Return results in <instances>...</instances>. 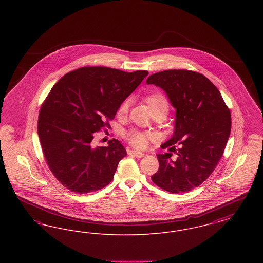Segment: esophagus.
<instances>
[{
  "mask_svg": "<svg viewBox=\"0 0 263 263\" xmlns=\"http://www.w3.org/2000/svg\"><path fill=\"white\" fill-rule=\"evenodd\" d=\"M129 154L132 155V156H134V157H136V158H143V157L145 156L144 153L139 152V151H129Z\"/></svg>",
  "mask_w": 263,
  "mask_h": 263,
  "instance_id": "1",
  "label": "esophagus"
}]
</instances>
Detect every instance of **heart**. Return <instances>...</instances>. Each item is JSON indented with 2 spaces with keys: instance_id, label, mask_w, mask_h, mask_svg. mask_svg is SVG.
I'll use <instances>...</instances> for the list:
<instances>
[{
  "instance_id": "1",
  "label": "heart",
  "mask_w": 263,
  "mask_h": 263,
  "mask_svg": "<svg viewBox=\"0 0 263 263\" xmlns=\"http://www.w3.org/2000/svg\"><path fill=\"white\" fill-rule=\"evenodd\" d=\"M145 101L148 104L151 114H161L164 117L168 112L170 103L167 99L161 92L152 93L145 98ZM128 110V101H124L118 108V115H123ZM151 137V134L147 132L140 131H131L127 134L128 142L136 147V148H144L147 144V140Z\"/></svg>"
}]
</instances>
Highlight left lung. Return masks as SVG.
I'll return each instance as SVG.
<instances>
[{
	"instance_id": "1",
	"label": "left lung",
	"mask_w": 263,
	"mask_h": 263,
	"mask_svg": "<svg viewBox=\"0 0 263 263\" xmlns=\"http://www.w3.org/2000/svg\"><path fill=\"white\" fill-rule=\"evenodd\" d=\"M146 83L162 88L175 109L174 134L162 147L179 145L175 160L170 153L157 155L160 167L152 180L171 193L198 187L223 156L231 132L230 110L212 82L193 71L166 70Z\"/></svg>"
}]
</instances>
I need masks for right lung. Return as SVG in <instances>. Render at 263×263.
Listing matches in <instances>:
<instances>
[{
  "mask_svg": "<svg viewBox=\"0 0 263 263\" xmlns=\"http://www.w3.org/2000/svg\"><path fill=\"white\" fill-rule=\"evenodd\" d=\"M149 75L107 67H83L53 86L38 117V136L45 160L61 184L76 193L106 186L127 155L113 139L95 147V132L108 127L121 103Z\"/></svg>",
  "mask_w": 263,
  "mask_h": 263,
  "instance_id": "right-lung-1",
  "label": "right lung"
}]
</instances>
